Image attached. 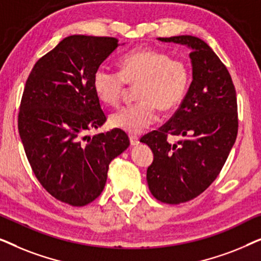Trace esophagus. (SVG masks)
Here are the masks:
<instances>
[{
  "label": "esophagus",
  "mask_w": 261,
  "mask_h": 261,
  "mask_svg": "<svg viewBox=\"0 0 261 261\" xmlns=\"http://www.w3.org/2000/svg\"><path fill=\"white\" fill-rule=\"evenodd\" d=\"M129 141H130L132 146H137V145H139V142H140V141H139V138L135 137V135H130Z\"/></svg>",
  "instance_id": "obj_1"
}]
</instances>
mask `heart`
<instances>
[{
  "instance_id": "heart-1",
  "label": "heart",
  "mask_w": 261,
  "mask_h": 261,
  "mask_svg": "<svg viewBox=\"0 0 261 261\" xmlns=\"http://www.w3.org/2000/svg\"><path fill=\"white\" fill-rule=\"evenodd\" d=\"M121 71L98 66L92 76L97 97L108 106H116L126 85L137 87L139 102L110 115V123L128 133L138 134L155 121V110L170 113L183 102L190 85V69L180 59L152 48L134 49L120 62Z\"/></svg>"
}]
</instances>
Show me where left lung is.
<instances>
[{"mask_svg": "<svg viewBox=\"0 0 261 261\" xmlns=\"http://www.w3.org/2000/svg\"><path fill=\"white\" fill-rule=\"evenodd\" d=\"M191 49L192 82L174 115L158 130L141 138L152 149L147 169L151 194L160 202L179 204L201 195L216 179L238 135L237 92L215 52L192 35L158 38ZM173 135L181 140L171 144Z\"/></svg>", "mask_w": 261, "mask_h": 261, "instance_id": "8db88e82", "label": "left lung"}]
</instances>
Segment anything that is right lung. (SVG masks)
I'll return each mask as SVG.
<instances>
[{
  "label": "right lung",
  "instance_id": "1",
  "mask_svg": "<svg viewBox=\"0 0 261 261\" xmlns=\"http://www.w3.org/2000/svg\"><path fill=\"white\" fill-rule=\"evenodd\" d=\"M119 46L115 38L70 35L35 63L24 85L19 133L27 159L46 191L70 205L97 198L110 162L129 146L119 128L87 134L107 120L92 76Z\"/></svg>",
  "mask_w": 261,
  "mask_h": 261
}]
</instances>
